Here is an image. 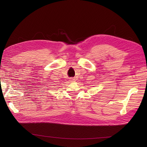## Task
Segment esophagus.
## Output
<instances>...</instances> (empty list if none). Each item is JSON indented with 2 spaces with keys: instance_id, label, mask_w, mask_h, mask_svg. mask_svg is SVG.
Listing matches in <instances>:
<instances>
[{
  "instance_id": "obj_1",
  "label": "esophagus",
  "mask_w": 147,
  "mask_h": 147,
  "mask_svg": "<svg viewBox=\"0 0 147 147\" xmlns=\"http://www.w3.org/2000/svg\"><path fill=\"white\" fill-rule=\"evenodd\" d=\"M70 81L72 82H74L75 81V79L74 78H70Z\"/></svg>"
}]
</instances>
